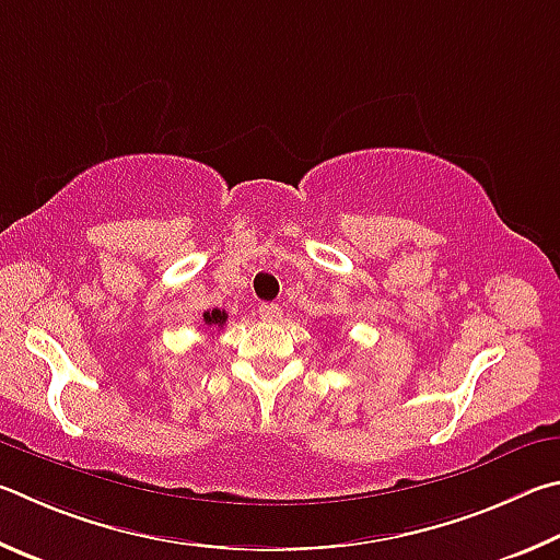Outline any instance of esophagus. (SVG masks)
<instances>
[{
  "label": "esophagus",
  "instance_id": "obj_1",
  "mask_svg": "<svg viewBox=\"0 0 560 560\" xmlns=\"http://www.w3.org/2000/svg\"><path fill=\"white\" fill-rule=\"evenodd\" d=\"M258 315L262 322H278L282 317V310L280 305H275V302H262L258 307Z\"/></svg>",
  "mask_w": 560,
  "mask_h": 560
}]
</instances>
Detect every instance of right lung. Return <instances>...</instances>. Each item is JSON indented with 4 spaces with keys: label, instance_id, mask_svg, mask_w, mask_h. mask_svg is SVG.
I'll list each match as a JSON object with an SVG mask.
<instances>
[{
    "label": "right lung",
    "instance_id": "1",
    "mask_svg": "<svg viewBox=\"0 0 560 560\" xmlns=\"http://www.w3.org/2000/svg\"><path fill=\"white\" fill-rule=\"evenodd\" d=\"M225 319H229V315H225L223 310H209L203 312V325L211 327V329H221L225 325Z\"/></svg>",
    "mask_w": 560,
    "mask_h": 560
}]
</instances>
